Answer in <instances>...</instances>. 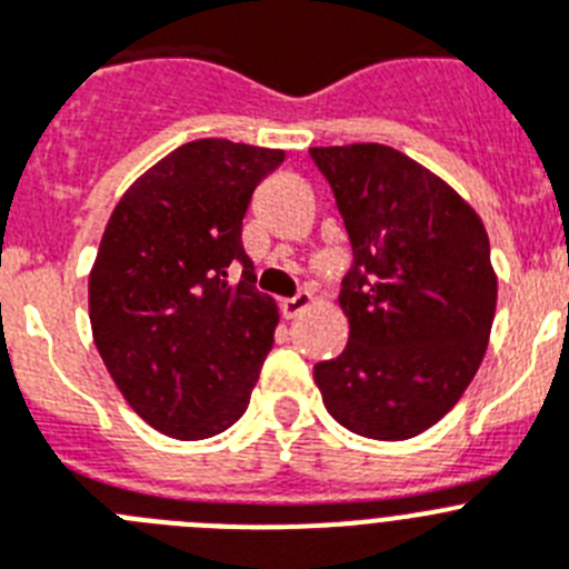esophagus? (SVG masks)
Wrapping results in <instances>:
<instances>
[{
    "mask_svg": "<svg viewBox=\"0 0 569 569\" xmlns=\"http://www.w3.org/2000/svg\"><path fill=\"white\" fill-rule=\"evenodd\" d=\"M312 303H315L312 292H298V295H295V298H286L283 303H280V307H283L286 318H298V315L307 312V309L312 307Z\"/></svg>",
    "mask_w": 569,
    "mask_h": 569,
    "instance_id": "34e87169",
    "label": "esophagus"
}]
</instances>
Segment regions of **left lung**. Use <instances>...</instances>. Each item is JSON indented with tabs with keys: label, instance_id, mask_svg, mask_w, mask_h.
<instances>
[{
	"label": "left lung",
	"instance_id": "1",
	"mask_svg": "<svg viewBox=\"0 0 569 569\" xmlns=\"http://www.w3.org/2000/svg\"><path fill=\"white\" fill-rule=\"evenodd\" d=\"M350 233V341L315 365L336 422L410 439L460 402L489 347L498 274L489 233L448 181L385 144L312 147Z\"/></svg>",
	"mask_w": 569,
	"mask_h": 569
}]
</instances>
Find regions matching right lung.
Listing matches in <instances>:
<instances>
[{"instance_id": "right-lung-1", "label": "right lung", "mask_w": 569, "mask_h": 569, "mask_svg": "<svg viewBox=\"0 0 569 569\" xmlns=\"http://www.w3.org/2000/svg\"><path fill=\"white\" fill-rule=\"evenodd\" d=\"M283 159L226 138L181 144L123 190L103 228L89 271L94 347L127 405L167 437L231 428L274 347L280 312L254 289L242 217Z\"/></svg>"}]
</instances>
